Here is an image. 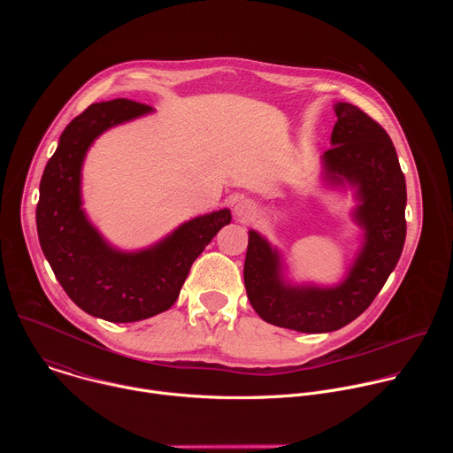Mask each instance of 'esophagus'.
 <instances>
[{"label": "esophagus", "mask_w": 453, "mask_h": 453, "mask_svg": "<svg viewBox=\"0 0 453 453\" xmlns=\"http://www.w3.org/2000/svg\"><path fill=\"white\" fill-rule=\"evenodd\" d=\"M234 213H236V217H240V219H250V217L254 215V204H252L250 201L243 199V201H240V203L234 206Z\"/></svg>", "instance_id": "34e87169"}]
</instances>
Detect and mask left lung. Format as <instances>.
<instances>
[{
	"label": "left lung",
	"mask_w": 453,
	"mask_h": 453,
	"mask_svg": "<svg viewBox=\"0 0 453 453\" xmlns=\"http://www.w3.org/2000/svg\"><path fill=\"white\" fill-rule=\"evenodd\" d=\"M332 149L325 152L328 177L358 186L355 219L365 243L349 276L335 288L287 287L280 278L278 252L249 233L243 281L247 297L264 320L304 334L339 330L374 301L395 271L405 243L407 186L396 149L385 128L357 105H335Z\"/></svg>",
	"instance_id": "obj_1"
}]
</instances>
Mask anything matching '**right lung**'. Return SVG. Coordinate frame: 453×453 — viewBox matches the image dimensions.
<instances>
[{
	"mask_svg": "<svg viewBox=\"0 0 453 453\" xmlns=\"http://www.w3.org/2000/svg\"><path fill=\"white\" fill-rule=\"evenodd\" d=\"M150 111L127 98L89 105L64 128L39 186L37 234L55 278L79 308L111 322L143 320L168 310L191 264L231 222L229 210L193 219L156 247L133 254L111 249L88 222L81 210L86 150L109 127Z\"/></svg>",
	"mask_w": 453,
	"mask_h": 453,
	"instance_id": "add662e5",
	"label": "right lung"
}]
</instances>
